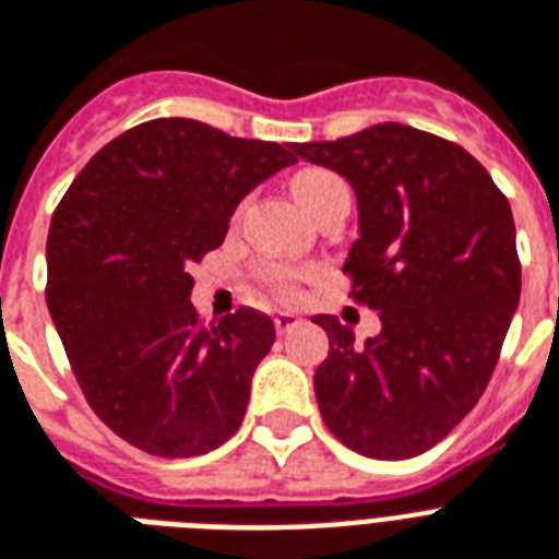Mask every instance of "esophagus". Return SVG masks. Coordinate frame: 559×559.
I'll use <instances>...</instances> for the list:
<instances>
[{
  "label": "esophagus",
  "mask_w": 559,
  "mask_h": 559,
  "mask_svg": "<svg viewBox=\"0 0 559 559\" xmlns=\"http://www.w3.org/2000/svg\"><path fill=\"white\" fill-rule=\"evenodd\" d=\"M275 331L278 333H289V331H296L298 324H301V316L298 313H275Z\"/></svg>",
  "instance_id": "obj_1"
}]
</instances>
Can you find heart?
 <instances>
[{
    "label": "heart",
    "mask_w": 559,
    "mask_h": 559,
    "mask_svg": "<svg viewBox=\"0 0 559 559\" xmlns=\"http://www.w3.org/2000/svg\"><path fill=\"white\" fill-rule=\"evenodd\" d=\"M340 186H345V179L324 168H305L293 177V193H296V200L301 202L307 211H313L333 188ZM301 275H305V272L293 270V266H284V263H263V266H258V281H261V287L278 298L296 296V287L298 281H301Z\"/></svg>",
    "instance_id": "1"
}]
</instances>
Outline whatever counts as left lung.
Wrapping results in <instances>:
<instances>
[{
    "label": "left lung",
    "instance_id": "left-lung-1",
    "mask_svg": "<svg viewBox=\"0 0 559 559\" xmlns=\"http://www.w3.org/2000/svg\"><path fill=\"white\" fill-rule=\"evenodd\" d=\"M293 151L357 191L359 240L342 272L382 322L357 345L336 316H316L331 340L313 377L319 412L359 455H420L485 394L520 305L508 197L464 147L408 124Z\"/></svg>",
    "mask_w": 559,
    "mask_h": 559
}]
</instances>
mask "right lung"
Here are the masks:
<instances>
[{
	"instance_id": "obj_1",
	"label": "right lung",
	"mask_w": 559,
	"mask_h": 559,
	"mask_svg": "<svg viewBox=\"0 0 559 559\" xmlns=\"http://www.w3.org/2000/svg\"><path fill=\"white\" fill-rule=\"evenodd\" d=\"M293 162L275 142L153 118L104 144L55 209L48 310L92 412L142 452L202 455L243 420L275 324L246 307L205 324L188 270Z\"/></svg>"
}]
</instances>
